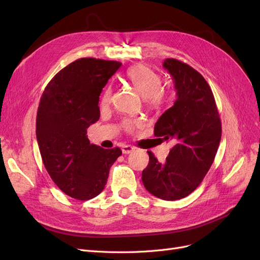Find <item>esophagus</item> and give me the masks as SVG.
I'll return each instance as SVG.
<instances>
[{
	"mask_svg": "<svg viewBox=\"0 0 260 260\" xmlns=\"http://www.w3.org/2000/svg\"><path fill=\"white\" fill-rule=\"evenodd\" d=\"M135 149H136V147L132 146V145H125L124 144V145L121 146V151H122L123 154H130V153L135 151Z\"/></svg>",
	"mask_w": 260,
	"mask_h": 260,
	"instance_id": "obj_1",
	"label": "esophagus"
}]
</instances>
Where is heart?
Listing matches in <instances>:
<instances>
[{
    "label": "heart",
    "instance_id": "1",
    "mask_svg": "<svg viewBox=\"0 0 260 260\" xmlns=\"http://www.w3.org/2000/svg\"><path fill=\"white\" fill-rule=\"evenodd\" d=\"M127 80L135 86L137 92L144 98L145 103L152 108H159L169 104L172 100V93L161 88V76L155 70L145 65L138 64L130 67L125 73ZM112 99V88L107 86L101 96V104L106 106ZM142 123L137 119H124L122 127L127 131H132L137 125Z\"/></svg>",
    "mask_w": 260,
    "mask_h": 260
}]
</instances>
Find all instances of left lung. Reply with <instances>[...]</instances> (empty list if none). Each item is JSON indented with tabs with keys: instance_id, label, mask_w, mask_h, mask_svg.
I'll return each instance as SVG.
<instances>
[{
	"instance_id": "obj_1",
	"label": "left lung",
	"mask_w": 260,
	"mask_h": 260,
	"mask_svg": "<svg viewBox=\"0 0 260 260\" xmlns=\"http://www.w3.org/2000/svg\"><path fill=\"white\" fill-rule=\"evenodd\" d=\"M177 90L175 104L156 122L154 136L172 140L175 146L164 164L147 151L149 161L142 171L146 190L166 201L191 194L214 162L221 139V121L214 94L204 77L183 61L164 60Z\"/></svg>"
}]
</instances>
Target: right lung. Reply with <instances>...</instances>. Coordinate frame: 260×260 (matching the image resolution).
Returning a JSON list of instances; mask_svg holds the SVG:
<instances>
[{
  "label": "right lung",
  "mask_w": 260,
  "mask_h": 260,
  "mask_svg": "<svg viewBox=\"0 0 260 260\" xmlns=\"http://www.w3.org/2000/svg\"><path fill=\"white\" fill-rule=\"evenodd\" d=\"M121 66L92 57L70 62L45 86L37 113L36 133L51 179L70 198L88 201L107 183L112 165L122 152L90 144L86 129L100 118V95Z\"/></svg>",
  "instance_id": "obj_1"
}]
</instances>
